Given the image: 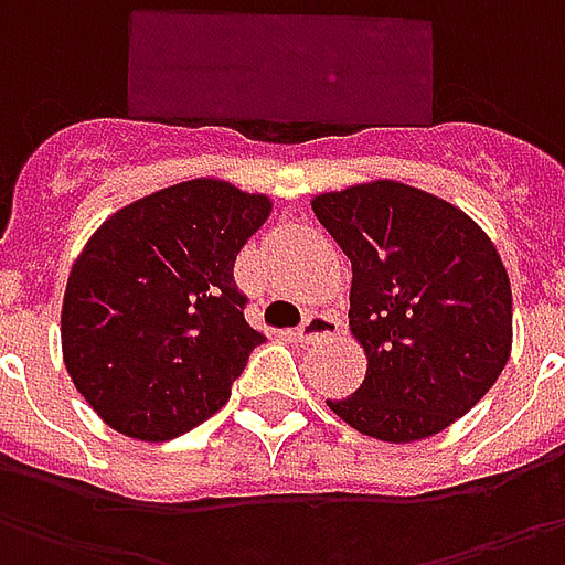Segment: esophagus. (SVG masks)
Instances as JSON below:
<instances>
[{
  "label": "esophagus",
  "mask_w": 565,
  "mask_h": 565,
  "mask_svg": "<svg viewBox=\"0 0 565 565\" xmlns=\"http://www.w3.org/2000/svg\"><path fill=\"white\" fill-rule=\"evenodd\" d=\"M333 331H337V322H333L331 316H324V312H310V316L300 322L298 331H295V340H298V343H307L312 337H322V333Z\"/></svg>",
  "instance_id": "esophagus-1"
}]
</instances>
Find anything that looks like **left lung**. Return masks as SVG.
Masks as SVG:
<instances>
[{"label":"left lung","instance_id":"8db88e82","mask_svg":"<svg viewBox=\"0 0 565 565\" xmlns=\"http://www.w3.org/2000/svg\"><path fill=\"white\" fill-rule=\"evenodd\" d=\"M312 210L352 262L349 328L367 352L361 388L328 401L382 443L446 430L488 394L512 349V286L463 210L379 180Z\"/></svg>","mask_w":565,"mask_h":565}]
</instances>
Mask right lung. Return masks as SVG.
<instances>
[{
    "instance_id": "right-lung-1",
    "label": "right lung",
    "mask_w": 565,
    "mask_h": 565,
    "mask_svg": "<svg viewBox=\"0 0 565 565\" xmlns=\"http://www.w3.org/2000/svg\"><path fill=\"white\" fill-rule=\"evenodd\" d=\"M270 213L265 195L189 180L114 213L68 274L63 355L86 403L119 434L164 443L228 403L265 337L234 262Z\"/></svg>"
}]
</instances>
